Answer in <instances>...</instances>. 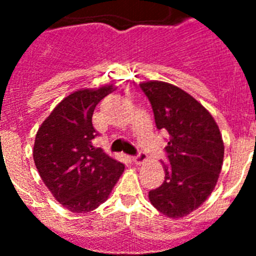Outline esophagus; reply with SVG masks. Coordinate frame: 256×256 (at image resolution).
I'll list each match as a JSON object with an SVG mask.
<instances>
[{
  "label": "esophagus",
  "instance_id": "34e87169",
  "mask_svg": "<svg viewBox=\"0 0 256 256\" xmlns=\"http://www.w3.org/2000/svg\"><path fill=\"white\" fill-rule=\"evenodd\" d=\"M146 160H148V155H146V154H144V152H140L138 155L133 158V162H134V164H137V165L144 164Z\"/></svg>",
  "mask_w": 256,
  "mask_h": 256
}]
</instances>
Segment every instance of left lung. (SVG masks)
Listing matches in <instances>:
<instances>
[{
  "instance_id": "left-lung-1",
  "label": "left lung",
  "mask_w": 256,
  "mask_h": 256,
  "mask_svg": "<svg viewBox=\"0 0 256 256\" xmlns=\"http://www.w3.org/2000/svg\"><path fill=\"white\" fill-rule=\"evenodd\" d=\"M140 86L152 106L158 130L169 133L164 182L148 192V198L165 216L183 218L216 188L224 158L220 130L206 108L177 86L160 80Z\"/></svg>"
}]
</instances>
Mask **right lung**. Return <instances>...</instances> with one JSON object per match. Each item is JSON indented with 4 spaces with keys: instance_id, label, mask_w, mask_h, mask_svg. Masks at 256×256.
Masks as SVG:
<instances>
[{
    "instance_id": "add662e5",
    "label": "right lung",
    "mask_w": 256,
    "mask_h": 256,
    "mask_svg": "<svg viewBox=\"0 0 256 256\" xmlns=\"http://www.w3.org/2000/svg\"><path fill=\"white\" fill-rule=\"evenodd\" d=\"M112 84L82 88L60 101L38 128L33 159L56 201L73 212H90L108 200L124 164L94 148V108Z\"/></svg>"
}]
</instances>
